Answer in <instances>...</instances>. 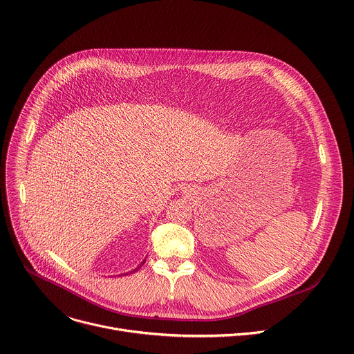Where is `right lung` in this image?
Wrapping results in <instances>:
<instances>
[{"label":"right lung","instance_id":"right-lung-1","mask_svg":"<svg viewBox=\"0 0 354 354\" xmlns=\"http://www.w3.org/2000/svg\"><path fill=\"white\" fill-rule=\"evenodd\" d=\"M143 263H145V261H143V262H142V265H143ZM142 265H140V266H142ZM140 266H139V268H140ZM139 268H138V269H139ZM138 269H134V270H138Z\"/></svg>","mask_w":354,"mask_h":354}]
</instances>
